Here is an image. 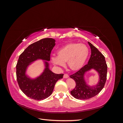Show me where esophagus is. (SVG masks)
<instances>
[{"mask_svg":"<svg viewBox=\"0 0 123 123\" xmlns=\"http://www.w3.org/2000/svg\"><path fill=\"white\" fill-rule=\"evenodd\" d=\"M69 75H68V74H65L64 75V79H68V78L69 77Z\"/></svg>","mask_w":123,"mask_h":123,"instance_id":"34e87169","label":"esophagus"}]
</instances>
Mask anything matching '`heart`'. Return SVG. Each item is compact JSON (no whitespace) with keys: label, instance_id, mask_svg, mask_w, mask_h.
I'll return each instance as SVG.
<instances>
[{"label":"heart","instance_id":"1","mask_svg":"<svg viewBox=\"0 0 123 123\" xmlns=\"http://www.w3.org/2000/svg\"><path fill=\"white\" fill-rule=\"evenodd\" d=\"M88 55L89 50L85 44L70 43L59 48L57 51V56L52 57L51 62L61 67L67 62L71 70L77 71L84 66Z\"/></svg>","mask_w":123,"mask_h":123}]
</instances>
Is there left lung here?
<instances>
[{
	"instance_id": "8db88e82",
	"label": "left lung",
	"mask_w": 123,
	"mask_h": 123,
	"mask_svg": "<svg viewBox=\"0 0 123 123\" xmlns=\"http://www.w3.org/2000/svg\"><path fill=\"white\" fill-rule=\"evenodd\" d=\"M88 43L91 50V57L88 64L70 76L76 83V86L71 91V94L78 99H89L98 94L104 88L107 79V65L105 57L92 43ZM92 69L97 72L99 80L95 85H90L85 80V75Z\"/></svg>"
}]
</instances>
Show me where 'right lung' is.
Returning a JSON list of instances; mask_svg holds the SVG:
<instances>
[{
  "label": "right lung",
  "mask_w": 123,
  "mask_h": 123,
  "mask_svg": "<svg viewBox=\"0 0 123 123\" xmlns=\"http://www.w3.org/2000/svg\"><path fill=\"white\" fill-rule=\"evenodd\" d=\"M55 45V40L46 38L29 45L19 57L16 65V77L19 86L28 97L43 100L52 93L57 81L64 74H55L50 69V53ZM42 60L44 68L38 76L34 78L27 73L28 68L37 60Z\"/></svg>",
  "instance_id": "obj_1"
}]
</instances>
